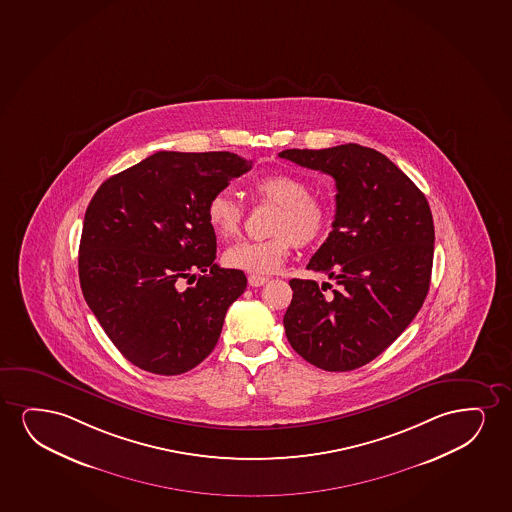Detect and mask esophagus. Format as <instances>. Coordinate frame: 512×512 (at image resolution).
<instances>
[{
	"label": "esophagus",
	"mask_w": 512,
	"mask_h": 512,
	"mask_svg": "<svg viewBox=\"0 0 512 512\" xmlns=\"http://www.w3.org/2000/svg\"><path fill=\"white\" fill-rule=\"evenodd\" d=\"M267 281H269V278H266V276H257V274L248 276V285L250 286L266 285Z\"/></svg>",
	"instance_id": "34e87169"
}]
</instances>
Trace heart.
Wrapping results in <instances>:
<instances>
[{"label":"heart","instance_id":"heart-1","mask_svg":"<svg viewBox=\"0 0 512 512\" xmlns=\"http://www.w3.org/2000/svg\"><path fill=\"white\" fill-rule=\"evenodd\" d=\"M260 200L278 205L266 239H243L227 248L226 266L250 274L274 273L292 250L293 243L311 245L328 231L332 212L325 201L309 194L306 182L293 173L262 175L253 182ZM206 220L215 236L231 239L239 233L243 208L231 191H219L206 203Z\"/></svg>","mask_w":512,"mask_h":512}]
</instances>
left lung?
<instances>
[{
	"mask_svg": "<svg viewBox=\"0 0 512 512\" xmlns=\"http://www.w3.org/2000/svg\"><path fill=\"white\" fill-rule=\"evenodd\" d=\"M279 158L328 173L337 186L333 231L292 279L283 325L290 346L326 372L370 363L412 323L431 285L434 222L424 193L387 156L359 144L286 149Z\"/></svg>",
	"mask_w": 512,
	"mask_h": 512,
	"instance_id": "obj_1",
	"label": "left lung"
}]
</instances>
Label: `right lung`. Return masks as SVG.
Masks as SVG:
<instances>
[{
  "label": "right lung",
  "mask_w": 512,
  "mask_h": 512,
  "mask_svg": "<svg viewBox=\"0 0 512 512\" xmlns=\"http://www.w3.org/2000/svg\"><path fill=\"white\" fill-rule=\"evenodd\" d=\"M250 168L252 161L227 151H160L93 194L78 257L81 292L133 365L180 375L217 346L246 276L215 264L206 203Z\"/></svg>",
  "instance_id": "add662e5"
}]
</instances>
